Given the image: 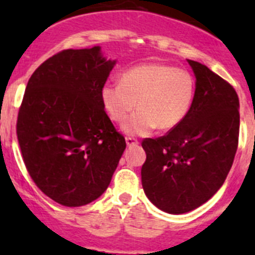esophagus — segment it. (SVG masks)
<instances>
[{
	"label": "esophagus",
	"instance_id": "obj_1",
	"mask_svg": "<svg viewBox=\"0 0 255 255\" xmlns=\"http://www.w3.org/2000/svg\"><path fill=\"white\" fill-rule=\"evenodd\" d=\"M126 144H128V145H136V144L139 143L138 141V139H135V138H131V136H126Z\"/></svg>",
	"mask_w": 255,
	"mask_h": 255
}]
</instances>
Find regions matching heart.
<instances>
[{
  "instance_id": "b5f03b06",
  "label": "heart",
  "mask_w": 255,
  "mask_h": 255,
  "mask_svg": "<svg viewBox=\"0 0 255 255\" xmlns=\"http://www.w3.org/2000/svg\"><path fill=\"white\" fill-rule=\"evenodd\" d=\"M195 80L188 70L161 62L136 65L125 70L121 83L102 88L106 112L115 123H124L128 134L144 135L158 128L171 130L185 120L194 102Z\"/></svg>"
}]
</instances>
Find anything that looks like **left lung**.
I'll return each mask as SVG.
<instances>
[{
  "mask_svg": "<svg viewBox=\"0 0 255 255\" xmlns=\"http://www.w3.org/2000/svg\"><path fill=\"white\" fill-rule=\"evenodd\" d=\"M195 96L179 126L163 136L141 141L147 159L141 185L162 211L181 215L217 193L233 166L239 143V97L230 83L197 61Z\"/></svg>",
  "mask_w": 255,
  "mask_h": 255,
  "instance_id": "obj_1",
  "label": "left lung"
}]
</instances>
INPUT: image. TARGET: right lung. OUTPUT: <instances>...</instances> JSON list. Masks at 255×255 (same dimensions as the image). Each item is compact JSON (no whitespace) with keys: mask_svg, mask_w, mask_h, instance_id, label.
Wrapping results in <instances>:
<instances>
[{"mask_svg":"<svg viewBox=\"0 0 255 255\" xmlns=\"http://www.w3.org/2000/svg\"><path fill=\"white\" fill-rule=\"evenodd\" d=\"M115 64L101 47L64 49L26 85L16 123L22 161L35 185L61 206L100 198L126 148L102 102Z\"/></svg>","mask_w":255,"mask_h":255,"instance_id":"obj_1","label":"right lung"}]
</instances>
